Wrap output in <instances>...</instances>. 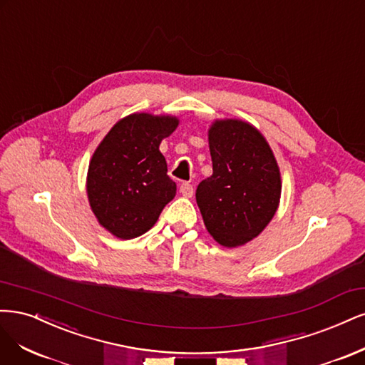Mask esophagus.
<instances>
[{
    "label": "esophagus",
    "mask_w": 365,
    "mask_h": 365,
    "mask_svg": "<svg viewBox=\"0 0 365 365\" xmlns=\"http://www.w3.org/2000/svg\"><path fill=\"white\" fill-rule=\"evenodd\" d=\"M180 194H182L183 197H186V198L192 197V194H194L192 185H191V183H182V185H180Z\"/></svg>",
    "instance_id": "1"
}]
</instances>
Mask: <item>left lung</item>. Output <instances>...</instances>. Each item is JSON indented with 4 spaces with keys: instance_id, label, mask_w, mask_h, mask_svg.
<instances>
[{
    "instance_id": "left-lung-1",
    "label": "left lung",
    "mask_w": 365,
    "mask_h": 365,
    "mask_svg": "<svg viewBox=\"0 0 365 365\" xmlns=\"http://www.w3.org/2000/svg\"><path fill=\"white\" fill-rule=\"evenodd\" d=\"M207 139L212 175L200 182L195 200L210 237L232 249L250 242L273 220L280 170L272 147L250 123L215 120Z\"/></svg>"
}]
</instances>
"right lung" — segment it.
I'll return each mask as SVG.
<instances>
[{
	"label": "right lung",
	"instance_id": "1",
	"mask_svg": "<svg viewBox=\"0 0 365 365\" xmlns=\"http://www.w3.org/2000/svg\"><path fill=\"white\" fill-rule=\"evenodd\" d=\"M178 125V116L136 112L116 123L93 151L86 178L89 206L113 237H140L174 198L175 183L159 145Z\"/></svg>",
	"mask_w": 365,
	"mask_h": 365
}]
</instances>
